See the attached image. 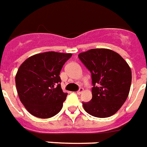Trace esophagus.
I'll list each match as a JSON object with an SVG mask.
<instances>
[{"mask_svg": "<svg viewBox=\"0 0 147 147\" xmlns=\"http://www.w3.org/2000/svg\"><path fill=\"white\" fill-rule=\"evenodd\" d=\"M83 91H84V90H83V88H79V90H78V91H77L76 93H77V94H81V93H82V92H83Z\"/></svg>", "mask_w": 147, "mask_h": 147, "instance_id": "34e87169", "label": "esophagus"}]
</instances>
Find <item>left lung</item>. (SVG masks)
<instances>
[{
    "instance_id": "1",
    "label": "left lung",
    "mask_w": 147,
    "mask_h": 147,
    "mask_svg": "<svg viewBox=\"0 0 147 147\" xmlns=\"http://www.w3.org/2000/svg\"><path fill=\"white\" fill-rule=\"evenodd\" d=\"M91 72L92 100L82 103L84 110L96 118H107L125 102L131 82V68L121 55L105 48L91 49L79 54Z\"/></svg>"
}]
</instances>
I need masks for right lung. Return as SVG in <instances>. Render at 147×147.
Returning a JSON list of instances; mask_svg holds the SVG:
<instances>
[{
  "label": "right lung",
  "instance_id": "obj_1",
  "mask_svg": "<svg viewBox=\"0 0 147 147\" xmlns=\"http://www.w3.org/2000/svg\"><path fill=\"white\" fill-rule=\"evenodd\" d=\"M71 54L44 52L24 61L16 76L20 100L31 115L51 118L60 112L68 95L61 87L59 75Z\"/></svg>",
  "mask_w": 147,
  "mask_h": 147
}]
</instances>
